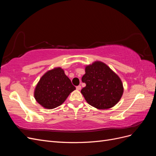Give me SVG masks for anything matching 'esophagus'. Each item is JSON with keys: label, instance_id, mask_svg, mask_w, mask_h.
Listing matches in <instances>:
<instances>
[{"label": "esophagus", "instance_id": "esophagus-1", "mask_svg": "<svg viewBox=\"0 0 156 156\" xmlns=\"http://www.w3.org/2000/svg\"><path fill=\"white\" fill-rule=\"evenodd\" d=\"M76 89H77V90H80L81 89V87L80 86V85H79V86L76 87Z\"/></svg>", "mask_w": 156, "mask_h": 156}]
</instances>
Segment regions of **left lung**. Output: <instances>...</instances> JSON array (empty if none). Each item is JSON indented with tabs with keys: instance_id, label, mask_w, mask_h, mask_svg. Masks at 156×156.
<instances>
[{
	"instance_id": "8db88e82",
	"label": "left lung",
	"mask_w": 156,
	"mask_h": 156,
	"mask_svg": "<svg viewBox=\"0 0 156 156\" xmlns=\"http://www.w3.org/2000/svg\"><path fill=\"white\" fill-rule=\"evenodd\" d=\"M82 82L86 87L81 94L88 104L99 109L115 106L123 94V84L120 77L105 64L95 62L85 68Z\"/></svg>"
}]
</instances>
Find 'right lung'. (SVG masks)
<instances>
[{
	"instance_id": "add662e5",
	"label": "right lung",
	"mask_w": 156,
	"mask_h": 156,
	"mask_svg": "<svg viewBox=\"0 0 156 156\" xmlns=\"http://www.w3.org/2000/svg\"><path fill=\"white\" fill-rule=\"evenodd\" d=\"M75 89L64 70L56 68L41 77L35 88L34 98L41 106L52 109L62 105Z\"/></svg>"
}]
</instances>
